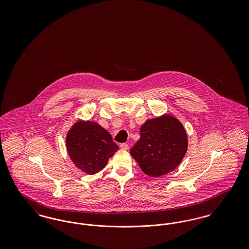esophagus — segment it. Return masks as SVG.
Wrapping results in <instances>:
<instances>
[{"instance_id": "obj_1", "label": "esophagus", "mask_w": 249, "mask_h": 249, "mask_svg": "<svg viewBox=\"0 0 249 249\" xmlns=\"http://www.w3.org/2000/svg\"><path fill=\"white\" fill-rule=\"evenodd\" d=\"M120 148L123 150H128L129 149V144L128 143H121Z\"/></svg>"}]
</instances>
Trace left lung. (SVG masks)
Listing matches in <instances>:
<instances>
[{"instance_id":"left-lung-1","label":"left lung","mask_w":249,"mask_h":249,"mask_svg":"<svg viewBox=\"0 0 249 249\" xmlns=\"http://www.w3.org/2000/svg\"><path fill=\"white\" fill-rule=\"evenodd\" d=\"M188 146L183 124L176 117L164 114L142 124L140 139L130 149V155L145 175L160 178L178 168Z\"/></svg>"}]
</instances>
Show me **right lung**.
I'll use <instances>...</instances> for the list:
<instances>
[{
    "label": "right lung",
    "mask_w": 249,
    "mask_h": 249,
    "mask_svg": "<svg viewBox=\"0 0 249 249\" xmlns=\"http://www.w3.org/2000/svg\"><path fill=\"white\" fill-rule=\"evenodd\" d=\"M65 141L71 162L87 175L102 171L119 148L111 134L91 120L79 119L73 123Z\"/></svg>",
    "instance_id": "right-lung-1"
}]
</instances>
